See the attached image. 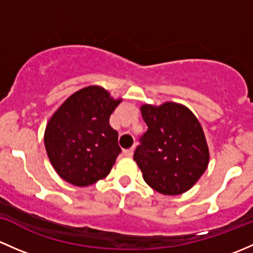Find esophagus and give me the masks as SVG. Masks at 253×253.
Returning a JSON list of instances; mask_svg holds the SVG:
<instances>
[{"instance_id": "esophagus-1", "label": "esophagus", "mask_w": 253, "mask_h": 253, "mask_svg": "<svg viewBox=\"0 0 253 253\" xmlns=\"http://www.w3.org/2000/svg\"><path fill=\"white\" fill-rule=\"evenodd\" d=\"M123 153H124V156H126V157H131L132 153H134V147L127 148V150H124Z\"/></svg>"}]
</instances>
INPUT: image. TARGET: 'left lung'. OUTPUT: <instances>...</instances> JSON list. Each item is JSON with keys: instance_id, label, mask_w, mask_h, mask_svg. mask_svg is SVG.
Wrapping results in <instances>:
<instances>
[{"instance_id": "obj_1", "label": "left lung", "mask_w": 253, "mask_h": 253, "mask_svg": "<svg viewBox=\"0 0 253 253\" xmlns=\"http://www.w3.org/2000/svg\"><path fill=\"white\" fill-rule=\"evenodd\" d=\"M147 131L134 161L144 180L163 195H180L207 169L210 153L201 124L189 108L174 102L141 107Z\"/></svg>"}]
</instances>
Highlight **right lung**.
Wrapping results in <instances>:
<instances>
[{"instance_id": "right-lung-1", "label": "right lung", "mask_w": 253, "mask_h": 253, "mask_svg": "<svg viewBox=\"0 0 253 253\" xmlns=\"http://www.w3.org/2000/svg\"><path fill=\"white\" fill-rule=\"evenodd\" d=\"M122 100L105 88L87 86L73 93L51 117L45 147L58 175L75 186H88L106 178L122 152L118 132L109 117Z\"/></svg>"}]
</instances>
